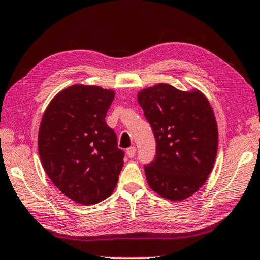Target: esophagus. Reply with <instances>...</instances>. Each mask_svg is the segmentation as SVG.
Masks as SVG:
<instances>
[{
    "label": "esophagus",
    "mask_w": 260,
    "mask_h": 260,
    "mask_svg": "<svg viewBox=\"0 0 260 260\" xmlns=\"http://www.w3.org/2000/svg\"><path fill=\"white\" fill-rule=\"evenodd\" d=\"M126 155H128V157L129 158H132V157H135V155H136V147H129L128 149H126Z\"/></svg>",
    "instance_id": "obj_1"
}]
</instances>
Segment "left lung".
<instances>
[{"label": "left lung", "mask_w": 260, "mask_h": 260, "mask_svg": "<svg viewBox=\"0 0 260 260\" xmlns=\"http://www.w3.org/2000/svg\"><path fill=\"white\" fill-rule=\"evenodd\" d=\"M156 140L154 160L144 165L149 187L163 198L183 200L206 182L217 153L218 132L212 106L202 92L168 84L138 94Z\"/></svg>", "instance_id": "8db88e82"}]
</instances>
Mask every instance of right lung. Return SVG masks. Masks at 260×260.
I'll use <instances>...</instances> for the list:
<instances>
[{"label": "right lung", "mask_w": 260, "mask_h": 260, "mask_svg": "<svg viewBox=\"0 0 260 260\" xmlns=\"http://www.w3.org/2000/svg\"><path fill=\"white\" fill-rule=\"evenodd\" d=\"M114 91L73 85L54 97L43 115L38 153L54 185L73 202L94 205L113 192L124 151L105 116Z\"/></svg>", "instance_id": "1"}]
</instances>
